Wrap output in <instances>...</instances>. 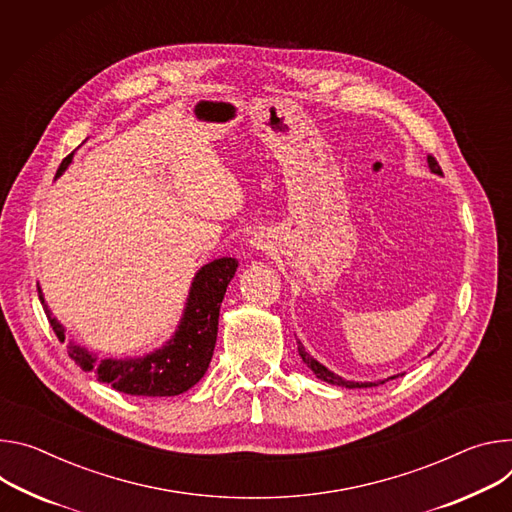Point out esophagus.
I'll use <instances>...</instances> for the list:
<instances>
[{
  "mask_svg": "<svg viewBox=\"0 0 512 512\" xmlns=\"http://www.w3.org/2000/svg\"><path fill=\"white\" fill-rule=\"evenodd\" d=\"M254 246H260V240H256V238H254Z\"/></svg>",
  "mask_w": 512,
  "mask_h": 512,
  "instance_id": "1",
  "label": "esophagus"
}]
</instances>
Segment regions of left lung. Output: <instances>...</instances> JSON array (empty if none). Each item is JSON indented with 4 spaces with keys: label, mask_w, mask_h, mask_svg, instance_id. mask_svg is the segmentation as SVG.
Wrapping results in <instances>:
<instances>
[{
    "label": "left lung",
    "mask_w": 512,
    "mask_h": 512,
    "mask_svg": "<svg viewBox=\"0 0 512 512\" xmlns=\"http://www.w3.org/2000/svg\"><path fill=\"white\" fill-rule=\"evenodd\" d=\"M427 162H429V168H431V173H435V175H443L441 173V166H439V162L435 160V156H427ZM299 344V354H301V358H303V362L317 374V378H321V380H325V382H329V384H337V386H346V388H370V386H378V384H384L386 380H380V382H352V380H344L342 376H337V374H333L331 370H327L323 364H319L315 358H311L307 352H305V348H303V344L301 342H297ZM392 378H396V376H392Z\"/></svg>",
    "instance_id": "left-lung-1"
}]
</instances>
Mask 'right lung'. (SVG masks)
<instances>
[{
    "instance_id": "obj_1",
    "label": "right lung",
    "mask_w": 512,
    "mask_h": 512,
    "mask_svg": "<svg viewBox=\"0 0 512 512\" xmlns=\"http://www.w3.org/2000/svg\"><path fill=\"white\" fill-rule=\"evenodd\" d=\"M73 152L61 162L56 177L65 173L71 164ZM238 268L236 258H219L205 264L195 280L189 293L187 309L181 319V325L173 339L162 348L144 358H128V360H97L85 348L71 344L69 356L75 364L85 372H93V376L116 388L124 394L132 396H177L191 386H195L209 368L215 339H217V321L219 307L225 295L227 285L234 278ZM38 297L48 317V323L56 337L65 342V327L56 321L40 293Z\"/></svg>"
}]
</instances>
